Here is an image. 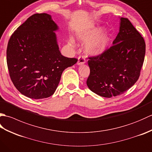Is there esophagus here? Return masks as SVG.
<instances>
[{
	"label": "esophagus",
	"instance_id": "1",
	"mask_svg": "<svg viewBox=\"0 0 152 152\" xmlns=\"http://www.w3.org/2000/svg\"><path fill=\"white\" fill-rule=\"evenodd\" d=\"M86 63V58L85 56H79L78 57V63L77 64H78V65H81V64H83Z\"/></svg>",
	"mask_w": 152,
	"mask_h": 152
}]
</instances>
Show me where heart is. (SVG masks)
Returning a JSON list of instances; mask_svg holds the SVG:
<instances>
[{
    "label": "heart",
    "mask_w": 152,
    "mask_h": 152,
    "mask_svg": "<svg viewBox=\"0 0 152 152\" xmlns=\"http://www.w3.org/2000/svg\"><path fill=\"white\" fill-rule=\"evenodd\" d=\"M102 28L100 27H91L85 28L80 31L78 34V39L88 42L86 45V50L88 53L92 55H100L107 50L109 46L110 38L107 34L101 33ZM70 43L73 44L74 41L72 40Z\"/></svg>",
    "instance_id": "1"
}]
</instances>
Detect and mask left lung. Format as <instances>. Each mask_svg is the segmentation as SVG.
<instances>
[{"mask_svg": "<svg viewBox=\"0 0 152 152\" xmlns=\"http://www.w3.org/2000/svg\"><path fill=\"white\" fill-rule=\"evenodd\" d=\"M119 32L104 53L89 57L87 85L106 98L119 95L137 82L143 65L146 44L127 18H121Z\"/></svg>", "mask_w": 152, "mask_h": 152, "instance_id": "obj_1", "label": "left lung"}]
</instances>
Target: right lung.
<instances>
[{
  "label": "right lung",
  "mask_w": 152,
  "mask_h": 152,
  "mask_svg": "<svg viewBox=\"0 0 152 152\" xmlns=\"http://www.w3.org/2000/svg\"><path fill=\"white\" fill-rule=\"evenodd\" d=\"M58 27L46 13L28 18L12 34L6 50L9 74L21 94L40 99L52 95L66 68L78 59L61 55L55 31Z\"/></svg>",
  "instance_id": "right-lung-1"
}]
</instances>
